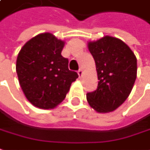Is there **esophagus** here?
<instances>
[{"label": "esophagus", "mask_w": 150, "mask_h": 150, "mask_svg": "<svg viewBox=\"0 0 150 150\" xmlns=\"http://www.w3.org/2000/svg\"><path fill=\"white\" fill-rule=\"evenodd\" d=\"M78 75H79V77H82L83 76V71L82 70H79L78 71Z\"/></svg>", "instance_id": "34e87169"}]
</instances>
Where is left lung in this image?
Here are the masks:
<instances>
[{"label":"left lung","mask_w":150,"mask_h":150,"mask_svg":"<svg viewBox=\"0 0 150 150\" xmlns=\"http://www.w3.org/2000/svg\"><path fill=\"white\" fill-rule=\"evenodd\" d=\"M88 47L96 65L98 83L87 93L88 104L98 112L116 110L130 95L137 75V60L124 42L105 36L89 42Z\"/></svg>","instance_id":"8db88e82"}]
</instances>
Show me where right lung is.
<instances>
[{"label":"right lung","mask_w":150,"mask_h":150,"mask_svg":"<svg viewBox=\"0 0 150 150\" xmlns=\"http://www.w3.org/2000/svg\"><path fill=\"white\" fill-rule=\"evenodd\" d=\"M64 41L44 33L28 41L19 52L16 72L21 88L31 103L52 109L65 99L78 74L62 56Z\"/></svg>","instance_id":"right-lung-1"}]
</instances>
